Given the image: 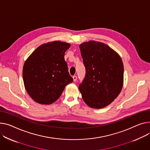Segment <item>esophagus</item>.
Returning a JSON list of instances; mask_svg holds the SVG:
<instances>
[{"label":"esophagus","mask_w":150,"mask_h":150,"mask_svg":"<svg viewBox=\"0 0 150 150\" xmlns=\"http://www.w3.org/2000/svg\"><path fill=\"white\" fill-rule=\"evenodd\" d=\"M72 78H73V79H74V81H76V79H77V77H76V76L74 75V76H72Z\"/></svg>","instance_id":"34e87169"}]
</instances>
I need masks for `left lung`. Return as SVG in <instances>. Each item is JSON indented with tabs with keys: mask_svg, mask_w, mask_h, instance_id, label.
<instances>
[{
	"mask_svg": "<svg viewBox=\"0 0 150 150\" xmlns=\"http://www.w3.org/2000/svg\"><path fill=\"white\" fill-rule=\"evenodd\" d=\"M79 49L86 73L78 88L87 105L104 108L121 92L124 84L122 59L113 49L102 42H83Z\"/></svg>",
	"mask_w": 150,
	"mask_h": 150,
	"instance_id": "obj_1",
	"label": "left lung"
}]
</instances>
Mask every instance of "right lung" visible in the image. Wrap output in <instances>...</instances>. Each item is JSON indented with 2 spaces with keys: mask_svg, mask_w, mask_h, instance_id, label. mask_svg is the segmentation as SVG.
<instances>
[{
  "mask_svg": "<svg viewBox=\"0 0 150 150\" xmlns=\"http://www.w3.org/2000/svg\"><path fill=\"white\" fill-rule=\"evenodd\" d=\"M69 43L54 41L38 46L29 56L23 67L25 88L34 101L51 104L73 81L64 60Z\"/></svg>",
  "mask_w": 150,
  "mask_h": 150,
  "instance_id": "right-lung-1",
  "label": "right lung"
}]
</instances>
